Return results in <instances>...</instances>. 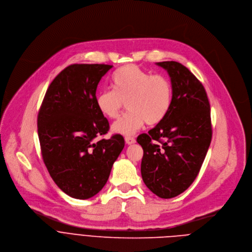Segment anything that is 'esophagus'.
I'll use <instances>...</instances> for the list:
<instances>
[{
	"label": "esophagus",
	"instance_id": "obj_1",
	"mask_svg": "<svg viewBox=\"0 0 252 252\" xmlns=\"http://www.w3.org/2000/svg\"><path fill=\"white\" fill-rule=\"evenodd\" d=\"M125 140H126V144H132V143L135 142V138L132 137V136H126Z\"/></svg>",
	"mask_w": 252,
	"mask_h": 252
}]
</instances>
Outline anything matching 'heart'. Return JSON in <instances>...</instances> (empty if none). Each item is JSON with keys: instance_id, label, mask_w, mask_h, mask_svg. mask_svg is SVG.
Returning <instances> with one entry per match:
<instances>
[{"instance_id": "obj_1", "label": "heart", "mask_w": 252, "mask_h": 252, "mask_svg": "<svg viewBox=\"0 0 252 252\" xmlns=\"http://www.w3.org/2000/svg\"><path fill=\"white\" fill-rule=\"evenodd\" d=\"M114 90H104L96 96V106L108 119L119 118L126 103L129 111L113 126V131L132 135L144 123L149 126L160 123L169 112L173 88L170 80L162 74L150 72L126 64L112 76Z\"/></svg>"}]
</instances>
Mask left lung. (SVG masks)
I'll return each instance as SVG.
<instances>
[{
	"label": "left lung",
	"instance_id": "1",
	"mask_svg": "<svg viewBox=\"0 0 252 252\" xmlns=\"http://www.w3.org/2000/svg\"><path fill=\"white\" fill-rule=\"evenodd\" d=\"M171 77L172 104L148 133L137 136L142 146L141 176L147 188L163 199L187 190L198 176L213 128L207 92L198 78L176 61L158 62Z\"/></svg>",
	"mask_w": 252,
	"mask_h": 252
}]
</instances>
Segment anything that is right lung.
I'll list each match as a JSON object with an SVG mask.
<instances>
[{"mask_svg":"<svg viewBox=\"0 0 252 252\" xmlns=\"http://www.w3.org/2000/svg\"><path fill=\"white\" fill-rule=\"evenodd\" d=\"M108 64H71L50 83L37 115V132L46 168L68 196L86 200L106 185L125 146L121 134L99 139L110 124L96 106Z\"/></svg>","mask_w":252,"mask_h":252,"instance_id":"add662e5","label":"right lung"}]
</instances>
